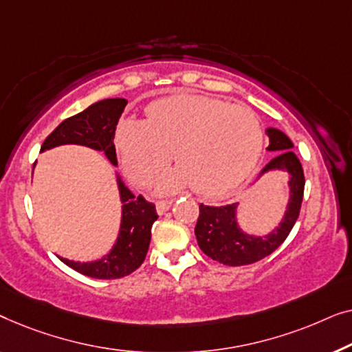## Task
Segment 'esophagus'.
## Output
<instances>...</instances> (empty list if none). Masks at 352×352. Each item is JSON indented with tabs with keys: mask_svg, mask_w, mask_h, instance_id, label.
Listing matches in <instances>:
<instances>
[{
	"mask_svg": "<svg viewBox=\"0 0 352 352\" xmlns=\"http://www.w3.org/2000/svg\"><path fill=\"white\" fill-rule=\"evenodd\" d=\"M170 206H172V201H169V199H166V201H157V202H156V210H157V214H160V215L166 214V212L170 209Z\"/></svg>",
	"mask_w": 352,
	"mask_h": 352,
	"instance_id": "obj_1",
	"label": "esophagus"
}]
</instances>
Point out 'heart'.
I'll return each mask as SVG.
<instances>
[{
	"mask_svg": "<svg viewBox=\"0 0 352 352\" xmlns=\"http://www.w3.org/2000/svg\"><path fill=\"white\" fill-rule=\"evenodd\" d=\"M263 140L261 122L249 108L192 94L157 100L145 121L126 120L118 129L122 169L133 182L153 180L172 151L177 167L161 178L160 190L191 183L202 196H220L244 182Z\"/></svg>",
	"mask_w": 352,
	"mask_h": 352,
	"instance_id": "b5f03b06",
	"label": "heart"
}]
</instances>
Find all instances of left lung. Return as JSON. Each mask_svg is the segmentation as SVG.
<instances>
[{"instance_id": "left-lung-1", "label": "left lung", "mask_w": 352, "mask_h": 352, "mask_svg": "<svg viewBox=\"0 0 352 352\" xmlns=\"http://www.w3.org/2000/svg\"><path fill=\"white\" fill-rule=\"evenodd\" d=\"M266 132L270 137L268 150L277 151V156L261 170V174L277 169L287 170L290 175V201L280 225L265 237L249 236L237 226V204L221 207L199 206V219L195 228L197 244L207 256L226 266L252 265L273 254L290 234L300 215L305 191V174L298 157L292 151L294 143L277 129H268Z\"/></svg>"}]
</instances>
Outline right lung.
<instances>
[{"instance_id":"1","label":"right lung","mask_w":352,"mask_h":352,"mask_svg":"<svg viewBox=\"0 0 352 352\" xmlns=\"http://www.w3.org/2000/svg\"><path fill=\"white\" fill-rule=\"evenodd\" d=\"M127 105L126 98H107L94 103L78 115L67 118L46 137L41 151L54 146L75 143L103 151L113 164H118L116 148L113 143L116 124ZM122 202L121 231L110 254L92 263H79L60 258L78 273L96 279H120L133 273L145 260L151 241V226L157 219L156 207L142 195L133 196L118 180Z\"/></svg>"}]
</instances>
